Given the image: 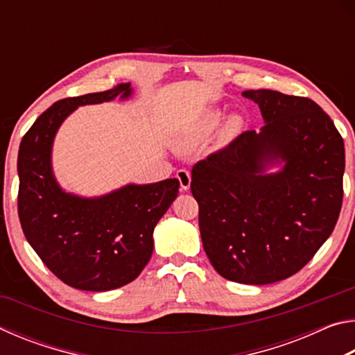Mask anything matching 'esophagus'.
Here are the masks:
<instances>
[{"label":"esophagus","instance_id":"34e87169","mask_svg":"<svg viewBox=\"0 0 355 355\" xmlns=\"http://www.w3.org/2000/svg\"><path fill=\"white\" fill-rule=\"evenodd\" d=\"M177 178L180 182V186H182L183 191H188L189 186H191V173L186 171V169H180L177 172Z\"/></svg>","mask_w":355,"mask_h":355}]
</instances>
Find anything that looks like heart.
<instances>
[{
	"mask_svg": "<svg viewBox=\"0 0 355 355\" xmlns=\"http://www.w3.org/2000/svg\"><path fill=\"white\" fill-rule=\"evenodd\" d=\"M222 119V112L219 110H211L208 111L205 116L200 119V122L196 125V128L189 131V133H186L183 136H180L175 139V147L180 150H186L189 148L192 144L197 142L199 139H202L203 136H207L208 133H211V131L218 127V123L220 122ZM238 125V120L236 119H232L230 122H228V127L230 128H235Z\"/></svg>",
	"mask_w": 355,
	"mask_h": 355,
	"instance_id": "obj_1",
	"label": "heart"
}]
</instances>
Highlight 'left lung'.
<instances>
[{"mask_svg":"<svg viewBox=\"0 0 355 355\" xmlns=\"http://www.w3.org/2000/svg\"><path fill=\"white\" fill-rule=\"evenodd\" d=\"M261 130L192 167L200 236L222 277L266 285L291 277L326 243L343 202L345 142L313 100L244 91ZM280 165L277 173H268Z\"/></svg>","mask_w":355,"mask_h":355,"instance_id":"left-lung-1","label":"left lung"}]
</instances>
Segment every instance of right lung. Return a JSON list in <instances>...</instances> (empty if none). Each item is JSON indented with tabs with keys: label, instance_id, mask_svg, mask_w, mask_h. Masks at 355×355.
I'll list each match as a JSON object with an SVG mask.
<instances>
[{
	"label": "right lung",
	"instance_id": "1",
	"mask_svg": "<svg viewBox=\"0 0 355 355\" xmlns=\"http://www.w3.org/2000/svg\"><path fill=\"white\" fill-rule=\"evenodd\" d=\"M130 83L105 92L64 98L48 107L23 136L19 150V218L23 233L64 284L83 291H110L133 282L153 252V230L177 199L180 183L167 178L125 184L98 197L64 191L53 173L59 127L78 106L127 100Z\"/></svg>",
	"mask_w": 355,
	"mask_h": 355
}]
</instances>
